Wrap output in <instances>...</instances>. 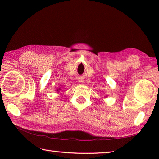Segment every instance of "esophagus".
Here are the masks:
<instances>
[{"label": "esophagus", "instance_id": "esophagus-1", "mask_svg": "<svg viewBox=\"0 0 159 159\" xmlns=\"http://www.w3.org/2000/svg\"><path fill=\"white\" fill-rule=\"evenodd\" d=\"M80 82H83V80H81V81H80Z\"/></svg>", "mask_w": 159, "mask_h": 159}]
</instances>
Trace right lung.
I'll use <instances>...</instances> for the list:
<instances>
[{"label":"right lung","mask_w":159,"mask_h":159,"mask_svg":"<svg viewBox=\"0 0 159 159\" xmlns=\"http://www.w3.org/2000/svg\"><path fill=\"white\" fill-rule=\"evenodd\" d=\"M60 90V89H57V91H58V90Z\"/></svg>","instance_id":"obj_1"}]
</instances>
